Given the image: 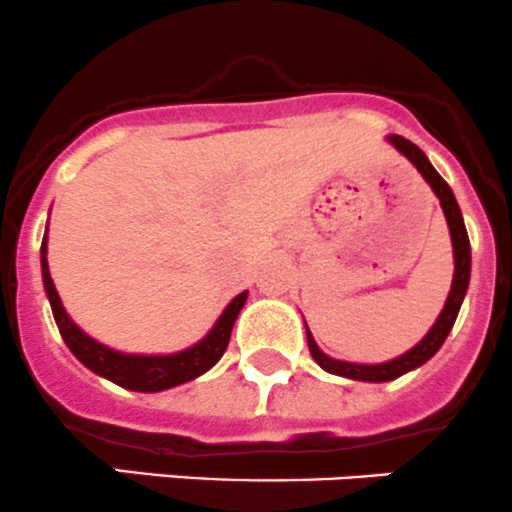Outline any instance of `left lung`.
<instances>
[{"label": "left lung", "mask_w": 512, "mask_h": 512, "mask_svg": "<svg viewBox=\"0 0 512 512\" xmlns=\"http://www.w3.org/2000/svg\"><path fill=\"white\" fill-rule=\"evenodd\" d=\"M388 141H391V144L396 146L403 156H406V159H411V164L421 171L423 179L428 181L430 189H433L435 196L440 199L445 221H448L450 239H453L455 273H453V286H450L448 301H445L438 321L433 323V328L426 333V338H423L418 346H413L408 353H403V356L393 358V361H388V363L363 366V363L336 361V358L326 356V353L316 346V341H313L311 331H308V326H306L308 351H311L313 361H316L323 371L333 373V376H343V378H353V381H368V383L393 381V378L403 376V373L413 371V368L423 366V363L430 361V358L438 353V348L443 346L445 338H448L450 328H453L455 318H458L460 303H463L465 291H468V281H470V241H468V231H465V224H463V214H460V206H458V201H455L453 191H450V186L445 184L443 176L433 169V164L428 161V156L423 154V151L418 149L413 141L403 139V136H398V134L388 136Z\"/></svg>", "instance_id": "1"}]
</instances>
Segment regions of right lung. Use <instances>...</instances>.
I'll list each match as a JSON object with an SVG mask.
<instances>
[{
    "label": "right lung",
    "mask_w": 512,
    "mask_h": 512,
    "mask_svg": "<svg viewBox=\"0 0 512 512\" xmlns=\"http://www.w3.org/2000/svg\"><path fill=\"white\" fill-rule=\"evenodd\" d=\"M42 278H44V291H47L49 303H52L54 321H57L59 333H62L64 343L69 351L84 363L89 371L96 376L106 378V381L116 383L121 388L141 393H156L166 391V388L181 386L186 381H194L201 373L209 371L211 366L219 363L224 356L226 346H229L231 328H234L236 316L244 308L246 296L249 293H239L234 301L226 306L216 326L211 328L209 336L201 338L196 346L186 348L181 353H171V356H129V353L111 351V348L101 346L99 341L89 338L72 318L67 316L59 298L57 288H54L52 276H49V263H47V236L42 241Z\"/></svg>",
    "instance_id": "obj_1"
}]
</instances>
